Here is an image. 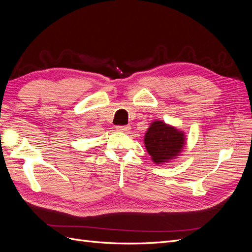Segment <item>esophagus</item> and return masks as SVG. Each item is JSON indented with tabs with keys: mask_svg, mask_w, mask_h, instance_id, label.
<instances>
[{
	"mask_svg": "<svg viewBox=\"0 0 252 252\" xmlns=\"http://www.w3.org/2000/svg\"><path fill=\"white\" fill-rule=\"evenodd\" d=\"M117 130L120 132H128L130 130V127L129 126H117Z\"/></svg>",
	"mask_w": 252,
	"mask_h": 252,
	"instance_id": "obj_1",
	"label": "esophagus"
}]
</instances>
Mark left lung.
Here are the masks:
<instances>
[{"instance_id":"obj_1","label":"left lung","mask_w":252,"mask_h":252,"mask_svg":"<svg viewBox=\"0 0 252 252\" xmlns=\"http://www.w3.org/2000/svg\"><path fill=\"white\" fill-rule=\"evenodd\" d=\"M144 144L152 161L163 164L181 154L185 145V133L163 121H155L145 133Z\"/></svg>"}]
</instances>
